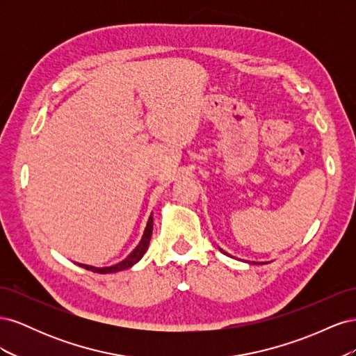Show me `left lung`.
<instances>
[{
	"label": "left lung",
	"instance_id": "1",
	"mask_svg": "<svg viewBox=\"0 0 356 356\" xmlns=\"http://www.w3.org/2000/svg\"><path fill=\"white\" fill-rule=\"evenodd\" d=\"M220 251H221V252H224V251H222V250H220ZM224 254H225V252H224Z\"/></svg>",
	"mask_w": 356,
	"mask_h": 356
}]
</instances>
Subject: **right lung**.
<instances>
[{
    "instance_id": "add662e5",
    "label": "right lung",
    "mask_w": 356,
    "mask_h": 356,
    "mask_svg": "<svg viewBox=\"0 0 356 356\" xmlns=\"http://www.w3.org/2000/svg\"><path fill=\"white\" fill-rule=\"evenodd\" d=\"M152 234H153V213L149 215L141 242H139L135 250L131 254H129L126 258H123L122 261H118V263H115L113 266H108V267H93V266H88V264H79V266L86 268V270H90V272H95V273H114V272L124 270V268L132 267L135 263H138L139 260H141L143 255L148 250V245H149V239H152Z\"/></svg>"
}]
</instances>
